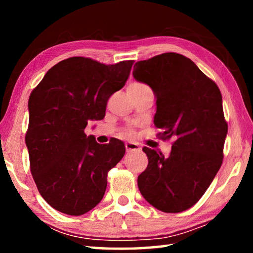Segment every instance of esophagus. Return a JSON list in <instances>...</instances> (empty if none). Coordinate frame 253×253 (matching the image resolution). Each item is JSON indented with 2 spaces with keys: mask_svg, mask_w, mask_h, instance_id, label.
I'll use <instances>...</instances> for the list:
<instances>
[{
  "mask_svg": "<svg viewBox=\"0 0 253 253\" xmlns=\"http://www.w3.org/2000/svg\"><path fill=\"white\" fill-rule=\"evenodd\" d=\"M125 147H126V152L127 153L135 152V151H140L139 145L137 144V143H134V142H127L125 144Z\"/></svg>",
  "mask_w": 253,
  "mask_h": 253,
  "instance_id": "34e87169",
  "label": "esophagus"
}]
</instances>
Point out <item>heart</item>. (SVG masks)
<instances>
[{"mask_svg": "<svg viewBox=\"0 0 253 253\" xmlns=\"http://www.w3.org/2000/svg\"><path fill=\"white\" fill-rule=\"evenodd\" d=\"M143 87H146V84H144L142 83H132L129 88H143Z\"/></svg>", "mask_w": 253, "mask_h": 253, "instance_id": "1", "label": "heart"}]
</instances>
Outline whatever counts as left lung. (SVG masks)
Listing matches in <instances>:
<instances>
[{"mask_svg":"<svg viewBox=\"0 0 253 253\" xmlns=\"http://www.w3.org/2000/svg\"><path fill=\"white\" fill-rule=\"evenodd\" d=\"M132 76L155 93L162 138L175 139L168 157L143 148L148 165L138 188L160 211L183 212L202 198L223 161L228 124L221 91L191 59L174 52L136 62Z\"/></svg>","mask_w":253,"mask_h":253,"instance_id":"left-lung-1","label":"left lung"}]
</instances>
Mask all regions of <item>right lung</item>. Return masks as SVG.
Here are the masks:
<instances>
[{
    "label": "right lung",
    "mask_w": 253,
    "mask_h": 253,
    "mask_svg": "<svg viewBox=\"0 0 253 253\" xmlns=\"http://www.w3.org/2000/svg\"><path fill=\"white\" fill-rule=\"evenodd\" d=\"M132 65L134 60L104 65L68 58L30 95V169L41 196L57 211L83 215L104 198L107 174L125 155V145L116 138L98 144L84 128L105 117L107 101L125 85Z\"/></svg>",
    "instance_id": "1"
}]
</instances>
